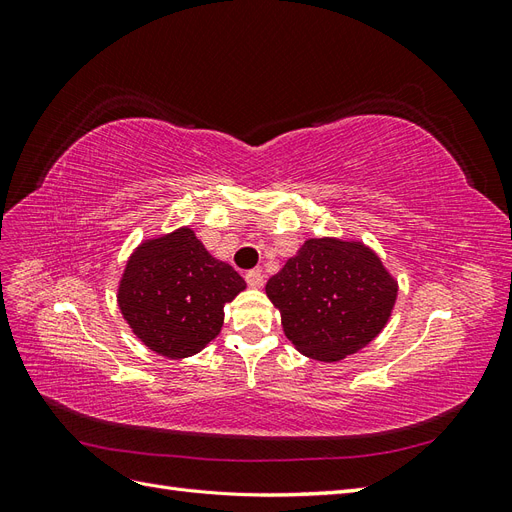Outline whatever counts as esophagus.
Here are the masks:
<instances>
[{
  "label": "esophagus",
  "instance_id": "esophagus-1",
  "mask_svg": "<svg viewBox=\"0 0 512 512\" xmlns=\"http://www.w3.org/2000/svg\"><path fill=\"white\" fill-rule=\"evenodd\" d=\"M245 282L250 288H262V284H265V275H262L260 269H254V271H247L245 273Z\"/></svg>",
  "mask_w": 512,
  "mask_h": 512
}]
</instances>
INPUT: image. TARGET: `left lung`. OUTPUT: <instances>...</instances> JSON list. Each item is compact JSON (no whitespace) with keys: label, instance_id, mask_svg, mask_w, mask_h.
I'll use <instances>...</instances> for the list:
<instances>
[{"label":"left lung","instance_id":"left-lung-1","mask_svg":"<svg viewBox=\"0 0 512 512\" xmlns=\"http://www.w3.org/2000/svg\"><path fill=\"white\" fill-rule=\"evenodd\" d=\"M284 335L309 359L337 363L389 324L397 277L361 239H307L267 282Z\"/></svg>","mask_w":512,"mask_h":512}]
</instances>
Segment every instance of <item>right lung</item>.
Returning a JSON list of instances; mask_svg holds the SVG:
<instances>
[{
	"mask_svg": "<svg viewBox=\"0 0 512 512\" xmlns=\"http://www.w3.org/2000/svg\"><path fill=\"white\" fill-rule=\"evenodd\" d=\"M247 288L228 262L213 258L190 226L138 243L117 286L123 320L166 359H188L220 335L224 305Z\"/></svg>",
	"mask_w": 512,
	"mask_h": 512,
	"instance_id": "1",
	"label": "right lung"
}]
</instances>
